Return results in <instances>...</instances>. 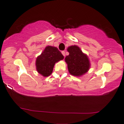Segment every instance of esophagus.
I'll use <instances>...</instances> for the list:
<instances>
[{"label": "esophagus", "mask_w": 124, "mask_h": 124, "mask_svg": "<svg viewBox=\"0 0 124 124\" xmlns=\"http://www.w3.org/2000/svg\"><path fill=\"white\" fill-rule=\"evenodd\" d=\"M62 55H63L64 56H65V51H62Z\"/></svg>", "instance_id": "obj_1"}]
</instances>
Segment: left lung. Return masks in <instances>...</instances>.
Returning a JSON list of instances; mask_svg holds the SVG:
<instances>
[{
  "label": "left lung",
  "mask_w": 124,
  "mask_h": 124,
  "mask_svg": "<svg viewBox=\"0 0 124 124\" xmlns=\"http://www.w3.org/2000/svg\"><path fill=\"white\" fill-rule=\"evenodd\" d=\"M69 55L65 58L68 71L71 75L81 77L86 73L90 68V62L86 54L76 45L68 47Z\"/></svg>",
  "instance_id": "8db88e82"
}]
</instances>
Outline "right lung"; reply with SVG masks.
Listing matches in <instances>:
<instances>
[{"instance_id":"obj_1","label":"right lung","mask_w":124,"mask_h":124,"mask_svg":"<svg viewBox=\"0 0 124 124\" xmlns=\"http://www.w3.org/2000/svg\"><path fill=\"white\" fill-rule=\"evenodd\" d=\"M64 56L57 47L48 46L35 61L37 71L43 77H48L51 74L56 62L62 60Z\"/></svg>"}]
</instances>
